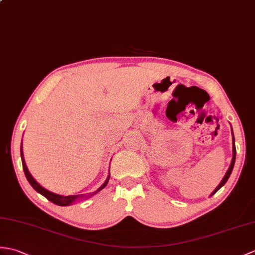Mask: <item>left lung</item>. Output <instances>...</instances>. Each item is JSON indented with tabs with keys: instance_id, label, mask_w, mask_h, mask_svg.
<instances>
[{
	"instance_id": "1",
	"label": "left lung",
	"mask_w": 255,
	"mask_h": 255,
	"mask_svg": "<svg viewBox=\"0 0 255 255\" xmlns=\"http://www.w3.org/2000/svg\"><path fill=\"white\" fill-rule=\"evenodd\" d=\"M232 132H233V129H232ZM235 161H236V145H235V137H234V132H233V159H232V163H230V166H229V168H228V170H227V173L225 174L223 180L221 181L220 185H218V186L216 187L215 190L212 192L211 197H212L213 194H215V193H216L218 190H220V189L225 185V183L227 182V180H228V178H229V176H230V174H232V171H233L234 165H235Z\"/></svg>"
}]
</instances>
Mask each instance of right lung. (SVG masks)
Returning a JSON list of instances; mask_svg holds the SVG:
<instances>
[{"label":"right lung","mask_w":255,"mask_h":255,"mask_svg":"<svg viewBox=\"0 0 255 255\" xmlns=\"http://www.w3.org/2000/svg\"><path fill=\"white\" fill-rule=\"evenodd\" d=\"M20 156H21V162H22V168H23V171H25V175H26V178L27 180L29 181V183H30L31 187L34 189L35 191L39 192L40 194H42L43 197H45L47 200L51 201V202H53L56 205H61V206H66V205H70L72 203H74L76 200L78 199H82L84 197L88 198V197H91V195L96 194L97 192L102 190L103 188H105V186L108 185V182L110 180V175L108 178H106V180L104 181V183L102 186H101L98 190L96 192H93L92 194H88V195H82V194H77V195H61V194H56V193H53L49 190H46L45 188H43L41 185H39V183L34 180L33 177L31 176V174L29 173V170L26 166V162H25V158H23V153H22V144L20 146Z\"/></svg>","instance_id":"1"}]
</instances>
